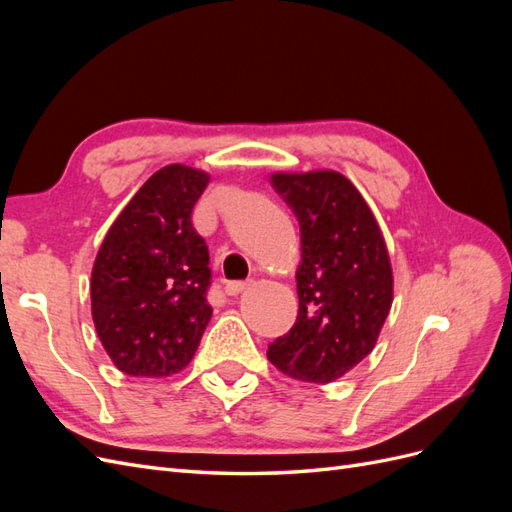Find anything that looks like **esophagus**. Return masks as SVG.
Instances as JSON below:
<instances>
[{"label": "esophagus", "instance_id": "esophagus-1", "mask_svg": "<svg viewBox=\"0 0 512 512\" xmlns=\"http://www.w3.org/2000/svg\"><path fill=\"white\" fill-rule=\"evenodd\" d=\"M247 286H250V282H226L224 290L226 294H230V297H237V294H241Z\"/></svg>", "mask_w": 512, "mask_h": 512}]
</instances>
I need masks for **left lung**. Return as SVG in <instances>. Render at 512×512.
<instances>
[{
  "label": "left lung",
  "mask_w": 512,
  "mask_h": 512,
  "mask_svg": "<svg viewBox=\"0 0 512 512\" xmlns=\"http://www.w3.org/2000/svg\"><path fill=\"white\" fill-rule=\"evenodd\" d=\"M271 185L299 220L301 265L297 322L267 356L294 380L327 384L378 342L393 305L389 250L365 198L337 170L273 173Z\"/></svg>",
  "instance_id": "8db88e82"
}]
</instances>
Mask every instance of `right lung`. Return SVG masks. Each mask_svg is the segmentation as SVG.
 <instances>
[{
	"instance_id": "add662e5",
	"label": "right lung",
	"mask_w": 512,
	"mask_h": 512,
	"mask_svg": "<svg viewBox=\"0 0 512 512\" xmlns=\"http://www.w3.org/2000/svg\"><path fill=\"white\" fill-rule=\"evenodd\" d=\"M209 173L168 164L119 213L91 271V316L115 367L166 378L188 367L213 309L209 250L192 209Z\"/></svg>"
}]
</instances>
